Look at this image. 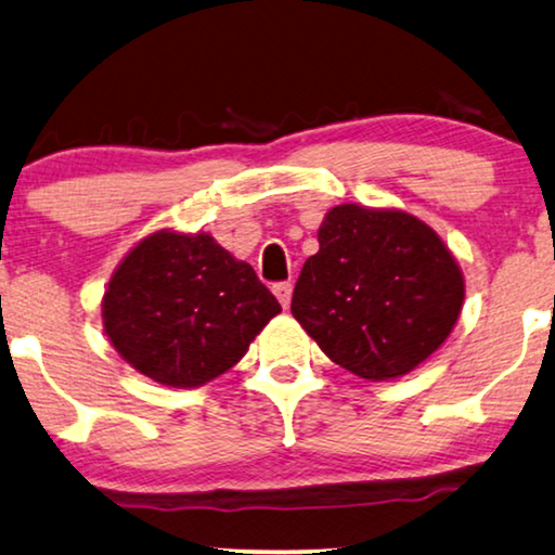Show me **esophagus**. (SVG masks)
<instances>
[{
	"mask_svg": "<svg viewBox=\"0 0 555 555\" xmlns=\"http://www.w3.org/2000/svg\"><path fill=\"white\" fill-rule=\"evenodd\" d=\"M272 293H275L280 306H283V308L291 306V298H293V285L291 283H275V285H272Z\"/></svg>",
	"mask_w": 555,
	"mask_h": 555,
	"instance_id": "1",
	"label": "esophagus"
}]
</instances>
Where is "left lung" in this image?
<instances>
[{"label":"left lung","mask_w":555,"mask_h":555,"mask_svg":"<svg viewBox=\"0 0 555 555\" xmlns=\"http://www.w3.org/2000/svg\"><path fill=\"white\" fill-rule=\"evenodd\" d=\"M291 310L338 366L371 382L404 376L457 323L465 280L437 232L397 209L340 204L318 230Z\"/></svg>","instance_id":"8db88e82"}]
</instances>
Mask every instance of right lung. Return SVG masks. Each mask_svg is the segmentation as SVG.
<instances>
[{"label":"right lung","mask_w":555,"mask_h":555,"mask_svg":"<svg viewBox=\"0 0 555 555\" xmlns=\"http://www.w3.org/2000/svg\"><path fill=\"white\" fill-rule=\"evenodd\" d=\"M278 313L255 270L204 232L149 234L103 295L113 348L143 376L177 389L230 371Z\"/></svg>","instance_id":"add662e5"}]
</instances>
